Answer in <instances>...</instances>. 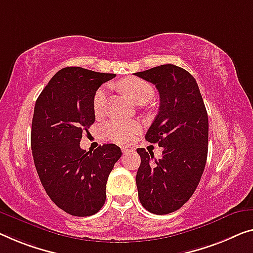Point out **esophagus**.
Here are the masks:
<instances>
[{"mask_svg": "<svg viewBox=\"0 0 253 253\" xmlns=\"http://www.w3.org/2000/svg\"><path fill=\"white\" fill-rule=\"evenodd\" d=\"M122 151H123V153L133 152V151H134V148H131V146H122Z\"/></svg>", "mask_w": 253, "mask_h": 253, "instance_id": "1", "label": "esophagus"}]
</instances>
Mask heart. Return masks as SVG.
I'll return each mask as SVG.
<instances>
[{
	"instance_id": "heart-1",
	"label": "heart",
	"mask_w": 253,
	"mask_h": 253,
	"mask_svg": "<svg viewBox=\"0 0 253 253\" xmlns=\"http://www.w3.org/2000/svg\"><path fill=\"white\" fill-rule=\"evenodd\" d=\"M122 86L129 99L135 103L149 101L153 96V87L148 82L139 78H127ZM107 88L100 87L94 94L93 110L96 115L102 114L107 102ZM102 135L109 141L117 143H128L133 141L135 135L141 130V125L135 120H111L102 126Z\"/></svg>"
}]
</instances>
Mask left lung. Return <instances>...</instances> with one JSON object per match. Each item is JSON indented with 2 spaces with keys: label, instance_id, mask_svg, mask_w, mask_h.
<instances>
[{
  "label": "left lung",
  "instance_id": "1",
  "mask_svg": "<svg viewBox=\"0 0 253 253\" xmlns=\"http://www.w3.org/2000/svg\"><path fill=\"white\" fill-rule=\"evenodd\" d=\"M135 75L159 92V112L145 139L164 148L159 160L137 149L138 199L150 212L167 214L188 201L201 179L208 154V114L197 81L183 68L163 65Z\"/></svg>",
  "mask_w": 253,
  "mask_h": 253
}]
</instances>
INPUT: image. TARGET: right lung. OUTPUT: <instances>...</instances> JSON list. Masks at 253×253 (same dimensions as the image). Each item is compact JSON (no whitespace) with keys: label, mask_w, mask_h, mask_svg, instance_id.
Instances as JSON below:
<instances>
[{"label":"right lung","mask_w":253,"mask_h":253,"mask_svg":"<svg viewBox=\"0 0 253 253\" xmlns=\"http://www.w3.org/2000/svg\"><path fill=\"white\" fill-rule=\"evenodd\" d=\"M116 77L81 67L59 70L37 97L30 143L41 183L60 209L77 217L96 213L105 202L109 174L122 157L116 144L86 152L79 143L95 122L94 94Z\"/></svg>","instance_id":"1"}]
</instances>
